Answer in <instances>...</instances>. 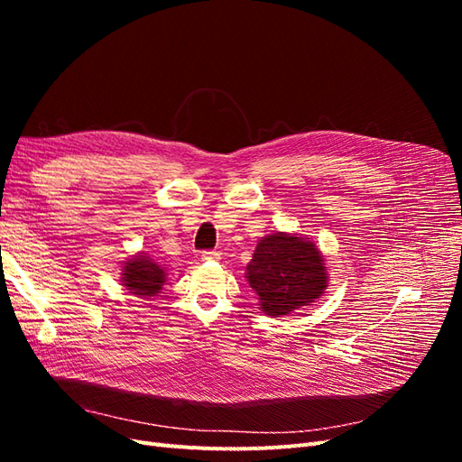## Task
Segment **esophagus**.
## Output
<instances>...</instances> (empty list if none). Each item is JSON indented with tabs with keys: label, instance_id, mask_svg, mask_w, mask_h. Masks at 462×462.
<instances>
[{
	"label": "esophagus",
	"instance_id": "esophagus-1",
	"mask_svg": "<svg viewBox=\"0 0 462 462\" xmlns=\"http://www.w3.org/2000/svg\"><path fill=\"white\" fill-rule=\"evenodd\" d=\"M202 262H212V260H219V253H216V250H204V253L200 254Z\"/></svg>",
	"mask_w": 462,
	"mask_h": 462
}]
</instances>
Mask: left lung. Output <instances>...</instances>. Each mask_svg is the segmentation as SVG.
Wrapping results in <instances>:
<instances>
[{"instance_id": "obj_1", "label": "left lung", "mask_w": 462, "mask_h": 462, "mask_svg": "<svg viewBox=\"0 0 462 462\" xmlns=\"http://www.w3.org/2000/svg\"><path fill=\"white\" fill-rule=\"evenodd\" d=\"M246 277L268 316H287L314 302L328 287L324 256L302 236L275 233L258 243Z\"/></svg>"}]
</instances>
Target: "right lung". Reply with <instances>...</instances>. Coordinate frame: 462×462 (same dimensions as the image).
Wrapping results in <instances>:
<instances>
[{
    "instance_id": "right-lung-1",
    "label": "right lung",
    "mask_w": 462,
    "mask_h": 462,
    "mask_svg": "<svg viewBox=\"0 0 462 462\" xmlns=\"http://www.w3.org/2000/svg\"><path fill=\"white\" fill-rule=\"evenodd\" d=\"M123 285L136 297H156L165 283V272L148 256H136L125 263Z\"/></svg>"
}]
</instances>
